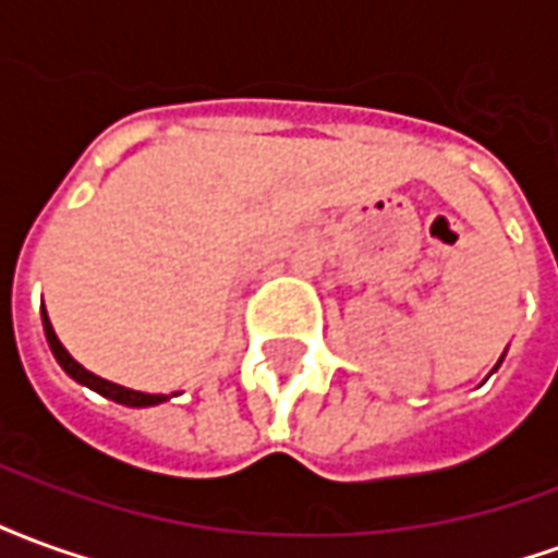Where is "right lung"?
Segmentation results:
<instances>
[{
    "label": "right lung",
    "mask_w": 558,
    "mask_h": 558,
    "mask_svg": "<svg viewBox=\"0 0 558 558\" xmlns=\"http://www.w3.org/2000/svg\"><path fill=\"white\" fill-rule=\"evenodd\" d=\"M44 335H47V343H50V350H53L56 362L62 364V371H65L71 379H77V383H83V386H89L92 391H98V395H104V398L116 400V403H125V407H155V403H163V395H143V391H131V388L125 386H116V383H107V379H101V376L89 374L83 364H77L71 355H68V350L59 343V338H56L53 326H50V319H47V311H44Z\"/></svg>",
    "instance_id": "1"
}]
</instances>
